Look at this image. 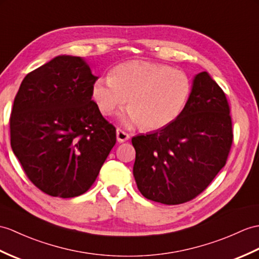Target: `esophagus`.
<instances>
[{"label": "esophagus", "mask_w": 259, "mask_h": 259, "mask_svg": "<svg viewBox=\"0 0 259 259\" xmlns=\"http://www.w3.org/2000/svg\"><path fill=\"white\" fill-rule=\"evenodd\" d=\"M129 139H130V136L127 134V132H124L119 128L117 129V141L118 142L121 143V142H124Z\"/></svg>", "instance_id": "obj_1"}]
</instances>
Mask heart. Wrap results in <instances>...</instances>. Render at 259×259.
I'll use <instances>...</instances> for the list:
<instances>
[{"instance_id":"obj_1","label":"heart","mask_w":259,"mask_h":259,"mask_svg":"<svg viewBox=\"0 0 259 259\" xmlns=\"http://www.w3.org/2000/svg\"><path fill=\"white\" fill-rule=\"evenodd\" d=\"M191 93V79L183 70L144 61L120 64L92 86L93 100L102 115H110L128 99L129 109L120 119L146 130H160L177 121Z\"/></svg>"}]
</instances>
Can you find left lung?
<instances>
[{"mask_svg": "<svg viewBox=\"0 0 259 259\" xmlns=\"http://www.w3.org/2000/svg\"><path fill=\"white\" fill-rule=\"evenodd\" d=\"M134 177L148 200L177 205L205 190L226 163L233 142L230 106L206 71L197 74L177 121L132 138Z\"/></svg>", "mask_w": 259, "mask_h": 259, "instance_id": "1", "label": "left lung"}]
</instances>
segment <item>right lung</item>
Segmentation results:
<instances>
[{
	"label": "right lung",
	"mask_w": 259,
	"mask_h": 259,
	"mask_svg": "<svg viewBox=\"0 0 259 259\" xmlns=\"http://www.w3.org/2000/svg\"><path fill=\"white\" fill-rule=\"evenodd\" d=\"M83 58L61 55L31 71L10 118L11 147L32 183L51 196L87 192L116 144V128L92 100Z\"/></svg>",
	"instance_id": "1"
}]
</instances>
